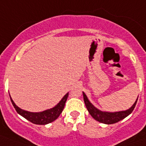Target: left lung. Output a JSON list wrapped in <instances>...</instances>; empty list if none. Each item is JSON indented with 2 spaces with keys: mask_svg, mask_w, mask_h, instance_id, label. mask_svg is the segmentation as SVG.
Masks as SVG:
<instances>
[{
  "mask_svg": "<svg viewBox=\"0 0 146 146\" xmlns=\"http://www.w3.org/2000/svg\"><path fill=\"white\" fill-rule=\"evenodd\" d=\"M83 94V99H84V102L86 108L89 113L91 114L92 117L96 120L98 122L103 123L105 124H113L115 123L119 122L120 120L124 119L126 117L130 114L133 112V109L136 107V102L138 100V98L136 99V102L134 103L133 105L129 109L127 110V111H119V112H113V113H110V112H104V111H101L100 110L97 109L96 108L92 105L90 103V102L88 99L87 96H86V94L84 92H82Z\"/></svg>",
  "mask_w": 146,
  "mask_h": 146,
  "instance_id": "obj_1",
  "label": "left lung"
}]
</instances>
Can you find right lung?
<instances>
[{"label":"right lung","instance_id":"add662e5","mask_svg":"<svg viewBox=\"0 0 146 146\" xmlns=\"http://www.w3.org/2000/svg\"><path fill=\"white\" fill-rule=\"evenodd\" d=\"M67 97H68V93H66L64 96L61 101L54 108L42 111V112H39V113H33V112H29V111L22 110L21 108H19V107H17L15 104L11 97H10V100H11L13 105L14 107V108L16 109L17 113L26 118V120H28L29 121H30L35 124L45 125L49 123L53 122L54 120H56L59 117L60 114L62 113V111L64 110V105H65L66 101L67 99Z\"/></svg>","mask_w":146,"mask_h":146}]
</instances>
